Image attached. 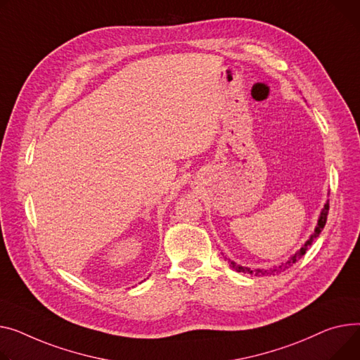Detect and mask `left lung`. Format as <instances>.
Wrapping results in <instances>:
<instances>
[{"label":"left lung","instance_id":"obj_1","mask_svg":"<svg viewBox=\"0 0 360 360\" xmlns=\"http://www.w3.org/2000/svg\"><path fill=\"white\" fill-rule=\"evenodd\" d=\"M327 214H328V200H327V202L324 204V208L321 210V212H320V217H319V223H317V226H316V229H314V233L309 236V238L308 240L302 245V248L298 250V252H295L291 257H288L286 259L285 262H281L279 265H276V266H272V268H257V269H252V268H248V266H242V265H237V263H234L233 260H230L229 259V265H230V268H233L236 272H243V274H248V275H252V276H269V275H278V274H281V272H283V271H286V269H290L295 262H298L300 259H301V256H304L305 255V252H307V249H308V246H311V243H313L316 238L320 236V233H321V230L324 229V226H326V221H327Z\"/></svg>","mask_w":360,"mask_h":360}]
</instances>
